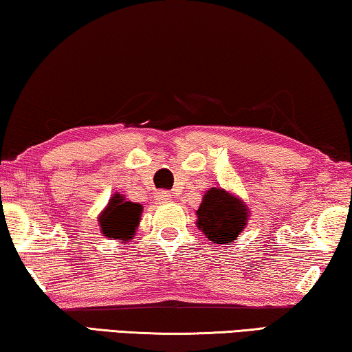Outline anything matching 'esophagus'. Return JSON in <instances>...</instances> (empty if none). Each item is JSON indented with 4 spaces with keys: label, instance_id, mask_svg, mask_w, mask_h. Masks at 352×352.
<instances>
[{
    "label": "esophagus",
    "instance_id": "esophagus-1",
    "mask_svg": "<svg viewBox=\"0 0 352 352\" xmlns=\"http://www.w3.org/2000/svg\"><path fill=\"white\" fill-rule=\"evenodd\" d=\"M156 201L160 204H166V202H170V192L169 191H158L156 192Z\"/></svg>",
    "mask_w": 352,
    "mask_h": 352
}]
</instances>
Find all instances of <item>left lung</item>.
<instances>
[{
	"mask_svg": "<svg viewBox=\"0 0 352 352\" xmlns=\"http://www.w3.org/2000/svg\"><path fill=\"white\" fill-rule=\"evenodd\" d=\"M196 213L197 228L217 245H229L237 240L248 217L245 204L221 188L208 190Z\"/></svg>",
	"mask_w": 352,
	"mask_h": 352,
	"instance_id": "8db88e82",
	"label": "left lung"
}]
</instances>
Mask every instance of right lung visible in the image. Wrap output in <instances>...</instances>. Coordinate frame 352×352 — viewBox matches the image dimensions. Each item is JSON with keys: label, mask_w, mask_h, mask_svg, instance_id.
<instances>
[{"label": "right lung", "mask_w": 352, "mask_h": 352, "mask_svg": "<svg viewBox=\"0 0 352 352\" xmlns=\"http://www.w3.org/2000/svg\"><path fill=\"white\" fill-rule=\"evenodd\" d=\"M142 206L124 201L123 196L115 194L107 208L98 218L101 232L109 239H133L135 228L139 226Z\"/></svg>", "instance_id": "obj_1"}]
</instances>
